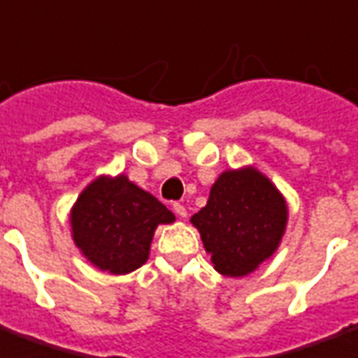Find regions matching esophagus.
Listing matches in <instances>:
<instances>
[{
  "label": "esophagus",
  "instance_id": "obj_1",
  "mask_svg": "<svg viewBox=\"0 0 358 358\" xmlns=\"http://www.w3.org/2000/svg\"><path fill=\"white\" fill-rule=\"evenodd\" d=\"M173 210H174V214L178 215V217H185V215H187V210H185L184 204L174 203V204H173Z\"/></svg>",
  "mask_w": 358,
  "mask_h": 358
}]
</instances>
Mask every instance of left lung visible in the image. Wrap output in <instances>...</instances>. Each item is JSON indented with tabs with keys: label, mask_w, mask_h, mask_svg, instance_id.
<instances>
[{
	"label": "left lung",
	"mask_w": 358,
	"mask_h": 358,
	"mask_svg": "<svg viewBox=\"0 0 358 358\" xmlns=\"http://www.w3.org/2000/svg\"><path fill=\"white\" fill-rule=\"evenodd\" d=\"M191 223L199 229L214 268L223 276L242 278L278 250L287 204L276 185L255 169L225 171Z\"/></svg>",
	"instance_id": "left-lung-1"
}]
</instances>
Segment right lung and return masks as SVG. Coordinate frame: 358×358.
Here are the masks:
<instances>
[{
  "label": "right lung",
  "instance_id": "right-lung-1",
  "mask_svg": "<svg viewBox=\"0 0 358 358\" xmlns=\"http://www.w3.org/2000/svg\"><path fill=\"white\" fill-rule=\"evenodd\" d=\"M174 214L120 174L94 180L71 210L73 240L97 268L127 274L146 263L155 227Z\"/></svg>",
  "mask_w": 358,
  "mask_h": 358
}]
</instances>
